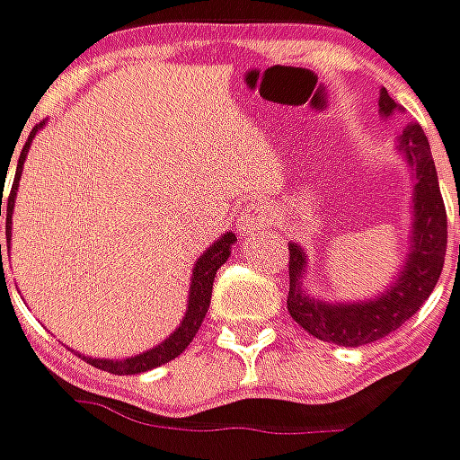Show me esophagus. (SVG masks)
Returning a JSON list of instances; mask_svg holds the SVG:
<instances>
[{"mask_svg": "<svg viewBox=\"0 0 460 460\" xmlns=\"http://www.w3.org/2000/svg\"><path fill=\"white\" fill-rule=\"evenodd\" d=\"M271 222V215L266 207H251L245 209V215H240V227L243 230H253V227H266Z\"/></svg>", "mask_w": 460, "mask_h": 460, "instance_id": "34e87169", "label": "esophagus"}]
</instances>
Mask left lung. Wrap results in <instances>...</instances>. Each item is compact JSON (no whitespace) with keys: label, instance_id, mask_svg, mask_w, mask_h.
<instances>
[{"label":"left lung","instance_id":"8db88e82","mask_svg":"<svg viewBox=\"0 0 460 460\" xmlns=\"http://www.w3.org/2000/svg\"><path fill=\"white\" fill-rule=\"evenodd\" d=\"M379 107L384 115H402L394 99L381 92ZM399 148L404 151L410 166L415 171V227H412V253L407 258L404 271L397 284L374 302L358 305H325L302 292L299 276L305 271V253L292 243L289 245V296L287 307L292 320L305 327L317 341L335 345H366L386 338L402 327L435 289L448 245V215L435 173L433 153L420 125H410L399 137ZM460 215V194H458ZM460 256V245H458Z\"/></svg>","mask_w":460,"mask_h":460}]
</instances>
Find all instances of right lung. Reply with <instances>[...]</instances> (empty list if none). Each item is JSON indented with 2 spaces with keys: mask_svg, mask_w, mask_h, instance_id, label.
Segmentation results:
<instances>
[{
  "mask_svg": "<svg viewBox=\"0 0 460 460\" xmlns=\"http://www.w3.org/2000/svg\"><path fill=\"white\" fill-rule=\"evenodd\" d=\"M40 128V125H38ZM35 128V130H38ZM35 130L30 133L27 137V143L22 146V153H20V164H17V171H14V181H12V189H9L7 199H2L4 194V186L0 189V215L4 212L7 215V233H9V225H12V207H14V194H17V181H20V173H22V164H25V153L30 148V140L35 137ZM235 243V235L233 233H227V235H222L207 253H204L197 263H194V276H191V292H189V309H186V317L181 320V325L179 330L164 341L161 345H155L153 350L148 353H140V356H135V358H125V361H107V358H86V363H92V366H97L102 371H107V374H119V376H125V374H143V371H151L155 366H164V363L173 361L179 353H184L186 345L194 341V335L199 332V327H202L204 314H207V307H209V299H212V281H215V274H217V269H220L222 263L230 258V245ZM0 266H2V245H0Z\"/></svg>",
  "mask_w": 460,
  "mask_h": 460,
  "instance_id": "right-lung-1",
  "label": "right lung"
}]
</instances>
